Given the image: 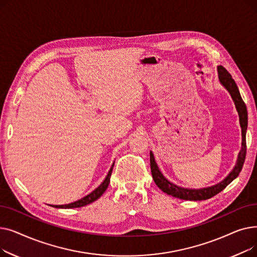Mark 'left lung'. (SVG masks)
<instances>
[{
  "label": "left lung",
  "instance_id": "left-lung-1",
  "mask_svg": "<svg viewBox=\"0 0 257 257\" xmlns=\"http://www.w3.org/2000/svg\"><path fill=\"white\" fill-rule=\"evenodd\" d=\"M218 74H219V80L221 84L228 90L229 93H230L239 116V125L241 128V148L237 155L236 164L233 170L228 174V176L218 184L209 186V187L199 188V190H196V188L193 190V188H184L170 182L158 169L154 155L152 152H150L151 173H152L154 182L164 193L170 196H173L175 198L182 199V200H190V201H201V200L209 199L219 194L220 192H222L229 183L232 182L238 176L242 166H244L245 158H246V150H247L246 148V132L248 127L247 107L245 102L242 101L240 97V93L235 81L232 79L231 75L227 72L225 67H223L222 65L218 66Z\"/></svg>",
  "mask_w": 257,
  "mask_h": 257
}]
</instances>
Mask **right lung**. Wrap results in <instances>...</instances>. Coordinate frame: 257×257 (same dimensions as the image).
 I'll list each match as a JSON object with an SVG mask.
<instances>
[{"instance_id":"add662e5","label":"right lung","mask_w":257,"mask_h":257,"mask_svg":"<svg viewBox=\"0 0 257 257\" xmlns=\"http://www.w3.org/2000/svg\"><path fill=\"white\" fill-rule=\"evenodd\" d=\"M113 165H114V163H113ZM113 165L111 166L109 172H108L107 176H106V178L104 179V181L96 188V190L92 191L89 195L83 197L82 199H80V200H78V201H75V202H73V203H70V204H65V205H53V206L56 207V208H76V207L85 206V205H87V204L92 203L93 201L98 200V199L103 195V193L107 190L108 184H109V182H110V176H111V173H112Z\"/></svg>"}]
</instances>
